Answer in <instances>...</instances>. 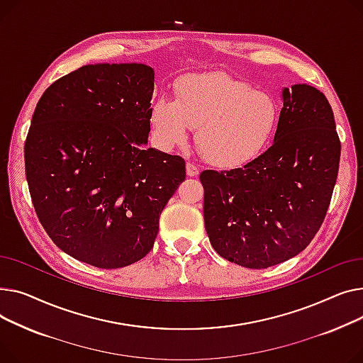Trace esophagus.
<instances>
[{
    "mask_svg": "<svg viewBox=\"0 0 363 363\" xmlns=\"http://www.w3.org/2000/svg\"><path fill=\"white\" fill-rule=\"evenodd\" d=\"M186 173L189 177H196L199 174V167L194 162H187L186 164Z\"/></svg>",
    "mask_w": 363,
    "mask_h": 363,
    "instance_id": "obj_1",
    "label": "esophagus"
}]
</instances>
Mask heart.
<instances>
[{
  "mask_svg": "<svg viewBox=\"0 0 363 363\" xmlns=\"http://www.w3.org/2000/svg\"><path fill=\"white\" fill-rule=\"evenodd\" d=\"M277 121L279 105L269 94L223 74L186 76L177 83L176 101L161 96L151 108V132L161 147L184 145L196 129L203 157L223 165L257 158Z\"/></svg>",
  "mask_w": 363,
  "mask_h": 363,
  "instance_id": "heart-1",
  "label": "heart"
}]
</instances>
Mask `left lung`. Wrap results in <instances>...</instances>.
I'll return each instance as SVG.
<instances>
[{"label": "left lung", "mask_w": 363, "mask_h": 363, "mask_svg": "<svg viewBox=\"0 0 363 363\" xmlns=\"http://www.w3.org/2000/svg\"><path fill=\"white\" fill-rule=\"evenodd\" d=\"M267 151L242 168L205 169L203 218L220 257L262 269L301 253L321 227L342 145L325 95L306 83L281 92Z\"/></svg>", "instance_id": "8db88e82"}]
</instances>
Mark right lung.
<instances>
[{"label":"right lung","instance_id":"add662e5","mask_svg":"<svg viewBox=\"0 0 363 363\" xmlns=\"http://www.w3.org/2000/svg\"><path fill=\"white\" fill-rule=\"evenodd\" d=\"M154 80L146 64H89L36 104L25 143L32 203L77 261L114 269L142 259L186 179L182 157L146 147Z\"/></svg>","mask_w":363,"mask_h":363}]
</instances>
